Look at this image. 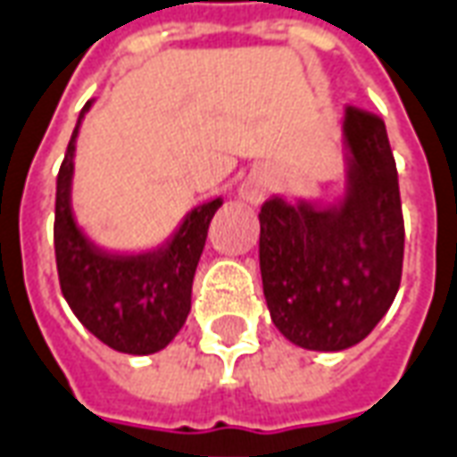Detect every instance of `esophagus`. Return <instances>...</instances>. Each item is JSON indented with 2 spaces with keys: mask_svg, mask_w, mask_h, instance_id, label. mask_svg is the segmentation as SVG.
Wrapping results in <instances>:
<instances>
[{
  "mask_svg": "<svg viewBox=\"0 0 457 457\" xmlns=\"http://www.w3.org/2000/svg\"><path fill=\"white\" fill-rule=\"evenodd\" d=\"M241 196L245 202L251 204H261L265 199V184L263 182H245L241 187Z\"/></svg>",
  "mask_w": 457,
  "mask_h": 457,
  "instance_id": "1",
  "label": "esophagus"
}]
</instances>
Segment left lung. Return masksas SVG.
I'll use <instances>...</instances> for the list:
<instances>
[{"label": "left lung", "instance_id": "1", "mask_svg": "<svg viewBox=\"0 0 457 457\" xmlns=\"http://www.w3.org/2000/svg\"><path fill=\"white\" fill-rule=\"evenodd\" d=\"M345 194L290 204L273 196L261 219V278L273 325L303 349L359 345L399 293L403 213L384 120L345 110Z\"/></svg>", "mask_w": 457, "mask_h": 457}]
</instances>
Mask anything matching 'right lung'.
I'll return each instance as SVG.
<instances>
[{
    "label": "right lung",
    "mask_w": 457,
    "mask_h": 457,
    "mask_svg": "<svg viewBox=\"0 0 457 457\" xmlns=\"http://www.w3.org/2000/svg\"><path fill=\"white\" fill-rule=\"evenodd\" d=\"M76 130L56 179L54 248L61 293L90 335L122 354H154L177 337L192 310V283L206 231L223 199L196 206L167 244L147 253H110L80 231L71 206Z\"/></svg>",
    "instance_id": "right-lung-1"
}]
</instances>
